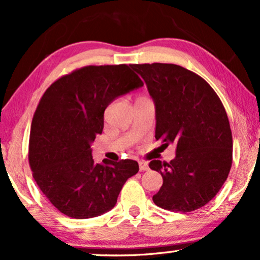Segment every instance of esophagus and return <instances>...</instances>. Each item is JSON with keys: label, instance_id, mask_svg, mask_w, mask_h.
I'll list each match as a JSON object with an SVG mask.
<instances>
[{"label": "esophagus", "instance_id": "obj_1", "mask_svg": "<svg viewBox=\"0 0 260 260\" xmlns=\"http://www.w3.org/2000/svg\"><path fill=\"white\" fill-rule=\"evenodd\" d=\"M138 165H140V170H141V172H145V170H149L148 162L140 161V162H138Z\"/></svg>", "mask_w": 260, "mask_h": 260}]
</instances>
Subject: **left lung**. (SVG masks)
<instances>
[{
    "instance_id": "obj_1",
    "label": "left lung",
    "mask_w": 260,
    "mask_h": 260,
    "mask_svg": "<svg viewBox=\"0 0 260 260\" xmlns=\"http://www.w3.org/2000/svg\"><path fill=\"white\" fill-rule=\"evenodd\" d=\"M156 109L155 138L176 145L169 163L152 159L150 169L163 184L155 205L191 212L208 204L225 183L232 166V131L221 101L207 81L174 63H135Z\"/></svg>"
}]
</instances>
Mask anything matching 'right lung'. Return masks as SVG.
I'll list each match as a JSON object with an SVG mask.
<instances>
[{"mask_svg": "<svg viewBox=\"0 0 260 260\" xmlns=\"http://www.w3.org/2000/svg\"><path fill=\"white\" fill-rule=\"evenodd\" d=\"M142 86L125 63L91 65L59 78L41 97L31 120L28 159L40 190L62 214H104L138 173L134 159L95 163L91 144L102 134L110 103Z\"/></svg>", "mask_w": 260, "mask_h": 260, "instance_id": "right-lung-1", "label": "right lung"}]
</instances>
